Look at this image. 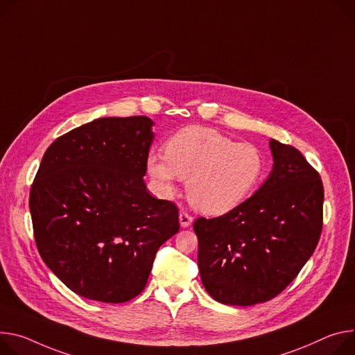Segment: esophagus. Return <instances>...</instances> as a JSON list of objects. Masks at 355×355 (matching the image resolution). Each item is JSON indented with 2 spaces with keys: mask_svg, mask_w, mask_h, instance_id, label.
Segmentation results:
<instances>
[{
  "mask_svg": "<svg viewBox=\"0 0 355 355\" xmlns=\"http://www.w3.org/2000/svg\"><path fill=\"white\" fill-rule=\"evenodd\" d=\"M180 225H181V228H187V227H189V225L192 223V216L189 215V214H187V212H184V211H181L180 212Z\"/></svg>",
  "mask_w": 355,
  "mask_h": 355,
  "instance_id": "esophagus-1",
  "label": "esophagus"
}]
</instances>
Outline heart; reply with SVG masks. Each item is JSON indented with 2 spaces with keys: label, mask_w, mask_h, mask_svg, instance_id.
<instances>
[{
  "label": "heart",
  "mask_w": 355,
  "mask_h": 355,
  "mask_svg": "<svg viewBox=\"0 0 355 355\" xmlns=\"http://www.w3.org/2000/svg\"><path fill=\"white\" fill-rule=\"evenodd\" d=\"M146 170L161 197L174 194L177 180H187L188 201L196 209L227 214L243 204L265 173L262 151L236 143L215 128L191 125L166 143V157L148 154Z\"/></svg>",
  "instance_id": "heart-1"
}]
</instances>
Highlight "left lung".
Here are the masks:
<instances>
[{
	"label": "left lung",
	"mask_w": 355,
	"mask_h": 355,
	"mask_svg": "<svg viewBox=\"0 0 355 355\" xmlns=\"http://www.w3.org/2000/svg\"><path fill=\"white\" fill-rule=\"evenodd\" d=\"M273 167L254 194L218 218H198V268L209 296L252 306L276 297L313 254L323 227V182L303 154L270 139Z\"/></svg>",
	"instance_id": "left-lung-1"
}]
</instances>
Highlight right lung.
Returning <instances> with one entry per match:
<instances>
[{"mask_svg":"<svg viewBox=\"0 0 355 355\" xmlns=\"http://www.w3.org/2000/svg\"><path fill=\"white\" fill-rule=\"evenodd\" d=\"M154 121L102 117L56 139L31 187L29 211L45 265L76 295L124 303L143 292L178 209L147 191Z\"/></svg>","mask_w":355,"mask_h":355,"instance_id":"1","label":"right lung"}]
</instances>
